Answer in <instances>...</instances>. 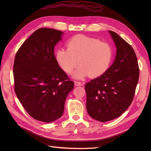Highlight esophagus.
Returning <instances> with one entry per match:
<instances>
[{"mask_svg": "<svg viewBox=\"0 0 151 151\" xmlns=\"http://www.w3.org/2000/svg\"><path fill=\"white\" fill-rule=\"evenodd\" d=\"M74 84L76 86H79L81 85V83H80L79 81H74Z\"/></svg>", "mask_w": 151, "mask_h": 151, "instance_id": "34e87169", "label": "esophagus"}]
</instances>
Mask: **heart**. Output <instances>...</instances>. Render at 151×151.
<instances>
[{
  "label": "heart",
  "mask_w": 151,
  "mask_h": 151,
  "mask_svg": "<svg viewBox=\"0 0 151 151\" xmlns=\"http://www.w3.org/2000/svg\"><path fill=\"white\" fill-rule=\"evenodd\" d=\"M67 49L59 48L55 53L58 65L67 74H71L79 63L74 77L82 79L103 75L109 68L113 52L110 44L83 35L74 36L68 41ZM78 61H77V60Z\"/></svg>",
  "instance_id": "b5f03b06"
}]
</instances>
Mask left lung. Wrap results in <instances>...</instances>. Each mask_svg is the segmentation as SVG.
Listing matches in <instances>:
<instances>
[{
  "label": "left lung",
  "mask_w": 151,
  "mask_h": 151,
  "mask_svg": "<svg viewBox=\"0 0 151 151\" xmlns=\"http://www.w3.org/2000/svg\"><path fill=\"white\" fill-rule=\"evenodd\" d=\"M109 32L117 49L115 60L103 75L85 85L87 111L101 122L119 117L130 106L139 77L133 48L115 32Z\"/></svg>",
  "instance_id": "obj_1"
}]
</instances>
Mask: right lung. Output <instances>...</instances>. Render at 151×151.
I'll list each match as a JSON object with an SVG mask.
<instances>
[{
	"label": "right lung",
	"instance_id": "1",
	"mask_svg": "<svg viewBox=\"0 0 151 151\" xmlns=\"http://www.w3.org/2000/svg\"><path fill=\"white\" fill-rule=\"evenodd\" d=\"M63 32L51 28L35 31L22 44L13 66L14 91L29 115L35 120L52 122L63 115L74 82L59 67L54 47Z\"/></svg>",
	"mask_w": 151,
	"mask_h": 151
}]
</instances>
